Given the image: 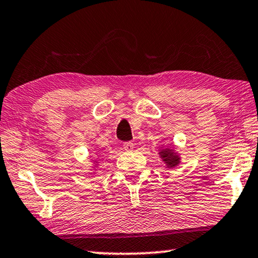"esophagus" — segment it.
<instances>
[{
	"instance_id": "esophagus-1",
	"label": "esophagus",
	"mask_w": 258,
	"mask_h": 258,
	"mask_svg": "<svg viewBox=\"0 0 258 258\" xmlns=\"http://www.w3.org/2000/svg\"><path fill=\"white\" fill-rule=\"evenodd\" d=\"M123 148H124L125 151H132L133 148H134V145L132 142H124Z\"/></svg>"
}]
</instances>
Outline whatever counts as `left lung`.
<instances>
[{
	"instance_id": "1",
	"label": "left lung",
	"mask_w": 258,
	"mask_h": 258,
	"mask_svg": "<svg viewBox=\"0 0 258 258\" xmlns=\"http://www.w3.org/2000/svg\"><path fill=\"white\" fill-rule=\"evenodd\" d=\"M160 157L167 165V167H175L180 163V157L174 154V151L172 149H168V148L160 151Z\"/></svg>"
}]
</instances>
